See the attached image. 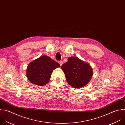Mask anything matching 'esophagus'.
Returning <instances> with one entry per match:
<instances>
[{
  "instance_id": "34e87169",
  "label": "esophagus",
  "mask_w": 125,
  "mask_h": 125,
  "mask_svg": "<svg viewBox=\"0 0 125 125\" xmlns=\"http://www.w3.org/2000/svg\"><path fill=\"white\" fill-rule=\"evenodd\" d=\"M59 63L60 64V65L61 66L62 65H63V62L62 61H59Z\"/></svg>"
}]
</instances>
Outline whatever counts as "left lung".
<instances>
[{"instance_id": "left-lung-1", "label": "left lung", "mask_w": 125, "mask_h": 125, "mask_svg": "<svg viewBox=\"0 0 125 125\" xmlns=\"http://www.w3.org/2000/svg\"><path fill=\"white\" fill-rule=\"evenodd\" d=\"M68 84L74 88L86 86L93 76V70L89 63L76 57H70L61 66Z\"/></svg>"}]
</instances>
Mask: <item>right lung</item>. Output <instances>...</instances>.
Segmentation results:
<instances>
[{
	"mask_svg": "<svg viewBox=\"0 0 125 125\" xmlns=\"http://www.w3.org/2000/svg\"><path fill=\"white\" fill-rule=\"evenodd\" d=\"M60 64L47 55H43L35 59L28 64L26 76L32 83L44 86L49 82L52 73Z\"/></svg>",
	"mask_w": 125,
	"mask_h": 125,
	"instance_id": "add662e5",
	"label": "right lung"
}]
</instances>
